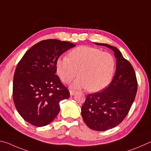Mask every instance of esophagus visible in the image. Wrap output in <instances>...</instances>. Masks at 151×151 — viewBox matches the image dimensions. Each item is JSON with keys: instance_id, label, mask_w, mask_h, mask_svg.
I'll list each match as a JSON object with an SVG mask.
<instances>
[{"instance_id": "1", "label": "esophagus", "mask_w": 151, "mask_h": 151, "mask_svg": "<svg viewBox=\"0 0 151 151\" xmlns=\"http://www.w3.org/2000/svg\"><path fill=\"white\" fill-rule=\"evenodd\" d=\"M75 93H76L75 91H74V90H70V96L75 95Z\"/></svg>"}]
</instances>
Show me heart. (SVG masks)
<instances>
[{"mask_svg": "<svg viewBox=\"0 0 151 151\" xmlns=\"http://www.w3.org/2000/svg\"><path fill=\"white\" fill-rule=\"evenodd\" d=\"M115 68L116 59L111 53L88 46L73 49L68 57H60L57 61V73L63 82L70 83L78 74L80 77L72 86L87 88L90 92L100 91L108 86Z\"/></svg>", "mask_w": 151, "mask_h": 151, "instance_id": "b5f03b06", "label": "heart"}]
</instances>
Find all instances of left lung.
<instances>
[{"instance_id": "left-lung-1", "label": "left lung", "mask_w": 151, "mask_h": 151, "mask_svg": "<svg viewBox=\"0 0 151 151\" xmlns=\"http://www.w3.org/2000/svg\"><path fill=\"white\" fill-rule=\"evenodd\" d=\"M114 51L116 70L109 86L100 92L89 94L81 108L84 122L95 131H106L121 123L127 116L135 100L137 80L132 65L119 49L104 43Z\"/></svg>"}]
</instances>
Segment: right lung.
Masks as SVG:
<instances>
[{"label":"right lung","mask_w":151,"mask_h":151,"mask_svg":"<svg viewBox=\"0 0 151 151\" xmlns=\"http://www.w3.org/2000/svg\"><path fill=\"white\" fill-rule=\"evenodd\" d=\"M76 45L58 40H42L30 47L16 68L12 96L22 117L36 127H43L55 118L59 102L70 92L56 75L61 55Z\"/></svg>","instance_id":"add662e5"}]
</instances>
